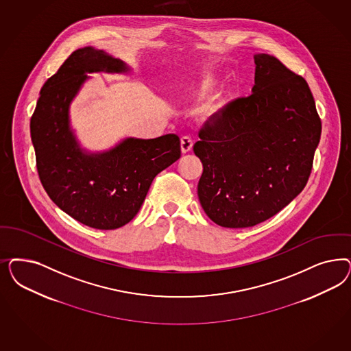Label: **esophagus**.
<instances>
[{
  "label": "esophagus",
  "mask_w": 351,
  "mask_h": 351,
  "mask_svg": "<svg viewBox=\"0 0 351 351\" xmlns=\"http://www.w3.org/2000/svg\"><path fill=\"white\" fill-rule=\"evenodd\" d=\"M193 141L190 136H184L181 138L182 154H187L193 149Z\"/></svg>",
  "instance_id": "obj_1"
}]
</instances>
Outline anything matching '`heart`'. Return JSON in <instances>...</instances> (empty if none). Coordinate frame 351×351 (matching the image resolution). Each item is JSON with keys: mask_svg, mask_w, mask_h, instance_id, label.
Segmentation results:
<instances>
[{"mask_svg": "<svg viewBox=\"0 0 351 351\" xmlns=\"http://www.w3.org/2000/svg\"><path fill=\"white\" fill-rule=\"evenodd\" d=\"M210 81H212V80H210V79L206 80V82H210Z\"/></svg>", "mask_w": 351, "mask_h": 351, "instance_id": "heart-1", "label": "heart"}]
</instances>
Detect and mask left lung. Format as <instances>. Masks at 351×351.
I'll return each instance as SVG.
<instances>
[{"mask_svg": "<svg viewBox=\"0 0 351 351\" xmlns=\"http://www.w3.org/2000/svg\"><path fill=\"white\" fill-rule=\"evenodd\" d=\"M254 63L253 93L213 116L193 146L204 212L228 228L258 225L304 190L322 133L306 80L269 54Z\"/></svg>", "mask_w": 351, "mask_h": 351, "instance_id": "left-lung-1", "label": "left lung"}]
</instances>
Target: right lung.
Instances as JSON below:
<instances>
[{"mask_svg":"<svg viewBox=\"0 0 351 351\" xmlns=\"http://www.w3.org/2000/svg\"><path fill=\"white\" fill-rule=\"evenodd\" d=\"M128 72L123 60L90 46L73 51L46 81L31 117L40 181L49 197L82 225L114 230L139 212L160 171L181 158L176 134L126 138L101 154L80 147L69 128V104L89 79L85 72Z\"/></svg>","mask_w":351,"mask_h":351,"instance_id":"1","label":"right lung"}]
</instances>
